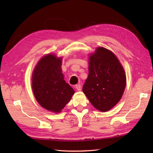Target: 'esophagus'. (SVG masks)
<instances>
[{
    "label": "esophagus",
    "mask_w": 153,
    "mask_h": 153,
    "mask_svg": "<svg viewBox=\"0 0 153 153\" xmlns=\"http://www.w3.org/2000/svg\"><path fill=\"white\" fill-rule=\"evenodd\" d=\"M75 87H76V89L78 91H81V89H82V87H81V85L80 84H78V85H76V86H75Z\"/></svg>",
    "instance_id": "1"
}]
</instances>
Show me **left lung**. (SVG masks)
<instances>
[{"label": "left lung", "instance_id": "1", "mask_svg": "<svg viewBox=\"0 0 153 153\" xmlns=\"http://www.w3.org/2000/svg\"><path fill=\"white\" fill-rule=\"evenodd\" d=\"M126 87V75L117 57L103 47L89 57V75L82 91L91 104L106 112L121 100Z\"/></svg>", "mask_w": 153, "mask_h": 153}]
</instances>
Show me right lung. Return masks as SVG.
Returning a JSON list of instances; mask_svg holds the SVG:
<instances>
[{
	"mask_svg": "<svg viewBox=\"0 0 153 153\" xmlns=\"http://www.w3.org/2000/svg\"><path fill=\"white\" fill-rule=\"evenodd\" d=\"M61 66V58L48 54L40 59L32 75V87L36 100L44 108L57 113L75 93L64 80Z\"/></svg>",
	"mask_w": 153,
	"mask_h": 153,
	"instance_id": "add662e5",
	"label": "right lung"
}]
</instances>
